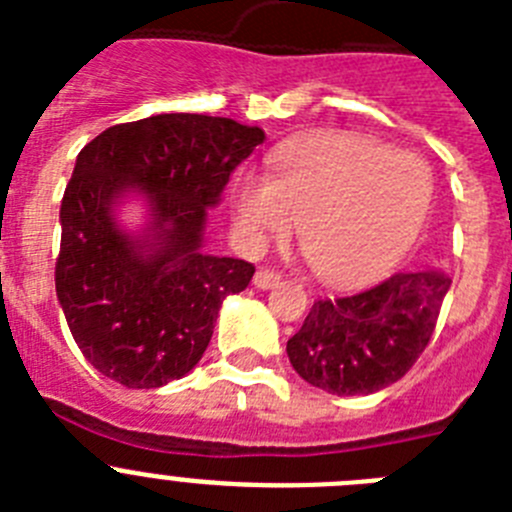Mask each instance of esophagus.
<instances>
[{
    "mask_svg": "<svg viewBox=\"0 0 512 512\" xmlns=\"http://www.w3.org/2000/svg\"><path fill=\"white\" fill-rule=\"evenodd\" d=\"M279 279H282V274H279L277 269H269V266H261L256 274H253V284L261 289H271V287H277Z\"/></svg>",
    "mask_w": 512,
    "mask_h": 512,
    "instance_id": "obj_1",
    "label": "esophagus"
}]
</instances>
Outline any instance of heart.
I'll use <instances>...</instances> for the list:
<instances>
[{
	"instance_id": "1",
	"label": "heart",
	"mask_w": 512,
	"mask_h": 512,
	"mask_svg": "<svg viewBox=\"0 0 512 512\" xmlns=\"http://www.w3.org/2000/svg\"><path fill=\"white\" fill-rule=\"evenodd\" d=\"M431 205V174L413 153L359 133H323L279 148L271 179L248 174L235 210L253 241L302 225L310 269L333 284L369 279L392 264Z\"/></svg>"
}]
</instances>
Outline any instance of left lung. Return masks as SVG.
<instances>
[{"mask_svg": "<svg viewBox=\"0 0 512 512\" xmlns=\"http://www.w3.org/2000/svg\"><path fill=\"white\" fill-rule=\"evenodd\" d=\"M451 279L443 271H395L354 295L320 297L287 341L305 382L330 395H372L410 372L436 330Z\"/></svg>", "mask_w": 512, "mask_h": 512, "instance_id": "left-lung-1", "label": "left lung"}]
</instances>
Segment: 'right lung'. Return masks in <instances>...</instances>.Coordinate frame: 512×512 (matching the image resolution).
Listing matches in <instances>:
<instances>
[{
    "label": "right lung",
    "mask_w": 512,
    "mask_h": 512,
    "mask_svg": "<svg viewBox=\"0 0 512 512\" xmlns=\"http://www.w3.org/2000/svg\"><path fill=\"white\" fill-rule=\"evenodd\" d=\"M264 140L230 117L171 112L112 125L81 148L61 200L56 295L76 346L107 379L151 390L202 359L223 300L256 271L200 251L207 207ZM128 188L152 202L143 242L111 220Z\"/></svg>",
    "instance_id": "add662e5"
}]
</instances>
